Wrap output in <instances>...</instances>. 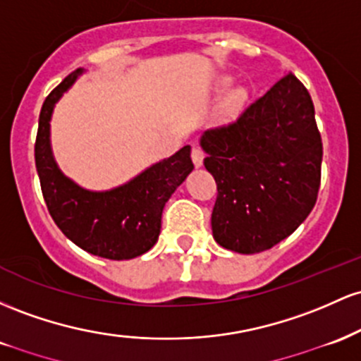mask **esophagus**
Instances as JSON below:
<instances>
[{
  "label": "esophagus",
  "instance_id": "1",
  "mask_svg": "<svg viewBox=\"0 0 361 361\" xmlns=\"http://www.w3.org/2000/svg\"><path fill=\"white\" fill-rule=\"evenodd\" d=\"M191 157H192L194 165H196V167H201L202 159H204V152H202V148L201 147H192Z\"/></svg>",
  "mask_w": 361,
  "mask_h": 361
}]
</instances>
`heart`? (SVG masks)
I'll use <instances>...</instances> for the list:
<instances>
[{"label": "heart", "instance_id": "obj_1", "mask_svg": "<svg viewBox=\"0 0 361 361\" xmlns=\"http://www.w3.org/2000/svg\"><path fill=\"white\" fill-rule=\"evenodd\" d=\"M225 83H226V82H225ZM242 99H244V92H242V90H237V92L233 93V97H232V102H233V104H238V102H240Z\"/></svg>", "mask_w": 361, "mask_h": 361}]
</instances>
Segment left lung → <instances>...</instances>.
Segmentation results:
<instances>
[{"label": "left lung", "mask_w": 361, "mask_h": 361, "mask_svg": "<svg viewBox=\"0 0 361 361\" xmlns=\"http://www.w3.org/2000/svg\"><path fill=\"white\" fill-rule=\"evenodd\" d=\"M201 147L218 189L213 237L225 249L268 250L293 233L315 206L322 140L310 93L293 73L233 123L204 131Z\"/></svg>", "instance_id": "1"}]
</instances>
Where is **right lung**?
<instances>
[{
	"label": "right lung",
	"instance_id": "add662e5",
	"mask_svg": "<svg viewBox=\"0 0 361 361\" xmlns=\"http://www.w3.org/2000/svg\"><path fill=\"white\" fill-rule=\"evenodd\" d=\"M80 73L82 70L68 75L40 109L35 167L44 201L61 232L83 250L114 261L137 257L159 240L165 202L194 169L191 147L180 148L121 188L105 192L85 191L61 173L49 143L54 104Z\"/></svg>",
	"mask_w": 361,
	"mask_h": 361
}]
</instances>
